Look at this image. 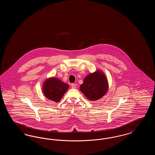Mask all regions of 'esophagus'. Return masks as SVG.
<instances>
[{"label":"esophagus","instance_id":"obj_1","mask_svg":"<svg viewBox=\"0 0 155 155\" xmlns=\"http://www.w3.org/2000/svg\"><path fill=\"white\" fill-rule=\"evenodd\" d=\"M71 87L72 88H76V85L75 84H71Z\"/></svg>","mask_w":155,"mask_h":155}]
</instances>
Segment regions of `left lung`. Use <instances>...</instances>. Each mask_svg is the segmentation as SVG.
Masks as SVG:
<instances>
[{
  "instance_id": "1",
  "label": "left lung",
  "mask_w": 155,
  "mask_h": 155,
  "mask_svg": "<svg viewBox=\"0 0 155 155\" xmlns=\"http://www.w3.org/2000/svg\"><path fill=\"white\" fill-rule=\"evenodd\" d=\"M108 89V82L105 75L97 71L89 74L80 86L81 92L91 101H97L105 95Z\"/></svg>"
}]
</instances>
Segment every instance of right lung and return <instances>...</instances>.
<instances>
[{"instance_id":"obj_1","label":"right lung","mask_w":155,"mask_h":155,"mask_svg":"<svg viewBox=\"0 0 155 155\" xmlns=\"http://www.w3.org/2000/svg\"><path fill=\"white\" fill-rule=\"evenodd\" d=\"M68 85L58 78H51L46 80L43 85L45 96L53 102H58L68 88Z\"/></svg>"}]
</instances>
